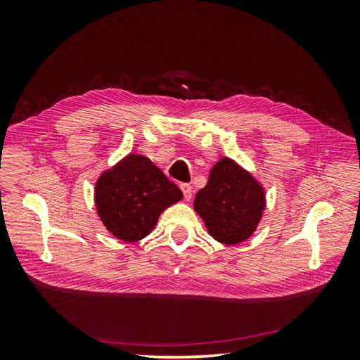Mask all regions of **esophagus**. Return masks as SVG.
Instances as JSON below:
<instances>
[{
  "label": "esophagus",
  "mask_w": 360,
  "mask_h": 360,
  "mask_svg": "<svg viewBox=\"0 0 360 360\" xmlns=\"http://www.w3.org/2000/svg\"><path fill=\"white\" fill-rule=\"evenodd\" d=\"M180 189H181V192H183V195H184V200L191 201V198H192V188H191V184L183 183V184H180Z\"/></svg>",
  "instance_id": "esophagus-1"
}]
</instances>
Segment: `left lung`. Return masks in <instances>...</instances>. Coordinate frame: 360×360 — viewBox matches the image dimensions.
Returning a JSON list of instances; mask_svg holds the SVG:
<instances>
[{
  "mask_svg": "<svg viewBox=\"0 0 360 360\" xmlns=\"http://www.w3.org/2000/svg\"><path fill=\"white\" fill-rule=\"evenodd\" d=\"M193 209L214 240L237 245L255 233L266 210V191L236 160L222 158L195 195Z\"/></svg>",
  "mask_w": 360,
  "mask_h": 360,
  "instance_id": "1",
  "label": "left lung"
}]
</instances>
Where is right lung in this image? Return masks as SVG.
Wrapping results in <instances>:
<instances>
[{
  "label": "right lung",
  "instance_id": "obj_1",
  "mask_svg": "<svg viewBox=\"0 0 360 360\" xmlns=\"http://www.w3.org/2000/svg\"><path fill=\"white\" fill-rule=\"evenodd\" d=\"M183 198L148 158L129 153L96 181L94 204L101 221L118 240L135 243L147 237L162 212Z\"/></svg>",
  "mask_w": 360,
  "mask_h": 360
}]
</instances>
